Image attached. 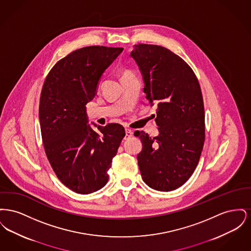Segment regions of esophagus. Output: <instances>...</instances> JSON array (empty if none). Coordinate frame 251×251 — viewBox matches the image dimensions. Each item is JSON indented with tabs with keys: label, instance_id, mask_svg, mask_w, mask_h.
Returning <instances> with one entry per match:
<instances>
[{
	"label": "esophagus",
	"instance_id": "obj_1",
	"mask_svg": "<svg viewBox=\"0 0 251 251\" xmlns=\"http://www.w3.org/2000/svg\"><path fill=\"white\" fill-rule=\"evenodd\" d=\"M132 131L130 129H125V139H129L132 136Z\"/></svg>",
	"mask_w": 251,
	"mask_h": 251
}]
</instances>
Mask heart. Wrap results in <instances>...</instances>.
<instances>
[{
  "label": "heart",
  "instance_id": "heart-1",
  "mask_svg": "<svg viewBox=\"0 0 251 251\" xmlns=\"http://www.w3.org/2000/svg\"><path fill=\"white\" fill-rule=\"evenodd\" d=\"M133 76H134L133 73L130 70H124V71H122V72H121V80L131 78Z\"/></svg>",
  "mask_w": 251,
  "mask_h": 251
}]
</instances>
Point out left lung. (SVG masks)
Segmentation results:
<instances>
[{"mask_svg":"<svg viewBox=\"0 0 251 251\" xmlns=\"http://www.w3.org/2000/svg\"><path fill=\"white\" fill-rule=\"evenodd\" d=\"M131 56L143 76L147 100L157 104L159 134L151 138L134 131L143 145L137 155L141 176L154 190L172 191L191 177L201 155L205 117L201 86L189 65L168 49L138 44Z\"/></svg>","mask_w":251,"mask_h":251,"instance_id":"8db88e82","label":"left lung"}]
</instances>
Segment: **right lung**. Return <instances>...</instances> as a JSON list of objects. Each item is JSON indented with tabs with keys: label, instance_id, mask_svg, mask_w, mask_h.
Masks as SVG:
<instances>
[{
	"label": "right lung",
	"instance_id": "add662e5",
	"mask_svg": "<svg viewBox=\"0 0 251 251\" xmlns=\"http://www.w3.org/2000/svg\"><path fill=\"white\" fill-rule=\"evenodd\" d=\"M123 48L89 46L59 60L49 72L39 100L45 153L61 182L78 194L98 191L107 183L108 169L125 136L118 123H87V102L99 81Z\"/></svg>",
	"mask_w": 251,
	"mask_h": 251
}]
</instances>
